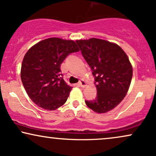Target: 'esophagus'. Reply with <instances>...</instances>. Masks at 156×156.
<instances>
[{"instance_id":"obj_1","label":"esophagus","mask_w":156,"mask_h":156,"mask_svg":"<svg viewBox=\"0 0 156 156\" xmlns=\"http://www.w3.org/2000/svg\"><path fill=\"white\" fill-rule=\"evenodd\" d=\"M79 85L81 87H85L86 85H87V82L84 81V80H81L79 82Z\"/></svg>"}]
</instances>
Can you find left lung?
I'll return each instance as SVG.
<instances>
[{
	"label": "left lung",
	"mask_w": 156,
	"mask_h": 156,
	"mask_svg": "<svg viewBox=\"0 0 156 156\" xmlns=\"http://www.w3.org/2000/svg\"><path fill=\"white\" fill-rule=\"evenodd\" d=\"M82 54L93 71L98 96L86 101L90 109L105 113L116 108L127 93L132 78V66L119 45L98 38L77 40Z\"/></svg>",
	"instance_id": "1"
}]
</instances>
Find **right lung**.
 Returning a JSON list of instances; mask_svg holds the SVG:
<instances>
[{"instance_id": "obj_1", "label": "right lung", "mask_w": 156, "mask_h": 156, "mask_svg": "<svg viewBox=\"0 0 156 156\" xmlns=\"http://www.w3.org/2000/svg\"><path fill=\"white\" fill-rule=\"evenodd\" d=\"M80 51L76 41L59 37L41 40L28 50L21 67V80L30 99L45 110L66 103L72 87L61 77V64L69 53Z\"/></svg>"}]
</instances>
